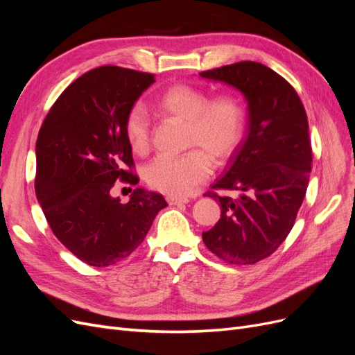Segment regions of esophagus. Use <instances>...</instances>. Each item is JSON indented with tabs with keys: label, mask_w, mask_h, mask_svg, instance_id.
I'll use <instances>...</instances> for the list:
<instances>
[{
	"label": "esophagus",
	"mask_w": 355,
	"mask_h": 355,
	"mask_svg": "<svg viewBox=\"0 0 355 355\" xmlns=\"http://www.w3.org/2000/svg\"><path fill=\"white\" fill-rule=\"evenodd\" d=\"M167 202L170 206H179V204H187L189 202L188 197H175V196H167Z\"/></svg>",
	"instance_id": "obj_1"
}]
</instances>
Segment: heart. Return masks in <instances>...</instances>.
<instances>
[{
  "label": "heart",
  "mask_w": 355,
  "mask_h": 355,
  "mask_svg": "<svg viewBox=\"0 0 355 355\" xmlns=\"http://www.w3.org/2000/svg\"><path fill=\"white\" fill-rule=\"evenodd\" d=\"M155 110L185 121V146L198 148L180 155H159L144 170L146 184L168 196H185L211 173L213 159L223 161L237 149L244 130V111L232 94L207 99L187 84L171 85L154 102ZM127 144L142 154L149 146V118L141 106L128 110L124 121Z\"/></svg>",
  "instance_id": "b5f03b06"
}]
</instances>
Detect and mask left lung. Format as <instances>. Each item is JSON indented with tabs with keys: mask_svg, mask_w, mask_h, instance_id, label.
Returning a JSON list of instances; mask_svg holds the SVG:
<instances>
[{
	"mask_svg": "<svg viewBox=\"0 0 355 355\" xmlns=\"http://www.w3.org/2000/svg\"><path fill=\"white\" fill-rule=\"evenodd\" d=\"M200 75L241 92L249 112L245 139L213 185L239 197L207 192L220 204V219L202 241L225 262L252 265L286 240L304 201L313 163L306 112L292 85L262 63L239 62Z\"/></svg>",
	"mask_w": 355,
	"mask_h": 355,
	"instance_id": "obj_1",
	"label": "left lung"
}]
</instances>
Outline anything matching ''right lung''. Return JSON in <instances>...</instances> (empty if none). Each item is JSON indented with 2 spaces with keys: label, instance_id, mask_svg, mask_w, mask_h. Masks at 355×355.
I'll return each instance as SVG.
<instances>
[{
  "label": "right lung",
  "instance_id": "1",
  "mask_svg": "<svg viewBox=\"0 0 355 355\" xmlns=\"http://www.w3.org/2000/svg\"><path fill=\"white\" fill-rule=\"evenodd\" d=\"M154 75L101 67L65 89L42 123L35 154V194L53 234L92 266H110L130 256L167 206L157 192L136 188L123 204L115 180L139 178L124 121Z\"/></svg>",
  "mask_w": 355,
  "mask_h": 355
}]
</instances>
